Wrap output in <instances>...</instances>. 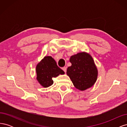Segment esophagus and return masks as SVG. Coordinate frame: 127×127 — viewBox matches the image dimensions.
<instances>
[{
  "instance_id": "34e87169",
  "label": "esophagus",
  "mask_w": 127,
  "mask_h": 127,
  "mask_svg": "<svg viewBox=\"0 0 127 127\" xmlns=\"http://www.w3.org/2000/svg\"><path fill=\"white\" fill-rule=\"evenodd\" d=\"M62 69L64 70V72H66V71H67V68H66V67H63V68H62Z\"/></svg>"
}]
</instances>
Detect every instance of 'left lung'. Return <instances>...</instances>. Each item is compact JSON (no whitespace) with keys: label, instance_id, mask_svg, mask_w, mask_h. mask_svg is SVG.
<instances>
[{"label":"left lung","instance_id":"left-lung-1","mask_svg":"<svg viewBox=\"0 0 127 127\" xmlns=\"http://www.w3.org/2000/svg\"><path fill=\"white\" fill-rule=\"evenodd\" d=\"M71 66L68 67L67 75L73 85L80 91H85L94 85L98 70L92 57L85 52L78 53L70 58Z\"/></svg>","mask_w":127,"mask_h":127}]
</instances>
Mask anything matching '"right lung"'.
I'll return each instance as SVG.
<instances>
[{"label":"right lung","mask_w":127,"mask_h":127,"mask_svg":"<svg viewBox=\"0 0 127 127\" xmlns=\"http://www.w3.org/2000/svg\"><path fill=\"white\" fill-rule=\"evenodd\" d=\"M36 80L41 85L46 88L53 84L52 78L59 75H64V72L57 66L54 59L51 56L44 57L36 67Z\"/></svg>","instance_id":"right-lung-1"}]
</instances>
